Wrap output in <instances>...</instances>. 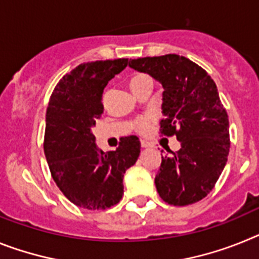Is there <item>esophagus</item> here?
<instances>
[{"instance_id": "obj_1", "label": "esophagus", "mask_w": 259, "mask_h": 259, "mask_svg": "<svg viewBox=\"0 0 259 259\" xmlns=\"http://www.w3.org/2000/svg\"><path fill=\"white\" fill-rule=\"evenodd\" d=\"M141 146H142V148L151 147V145H150V143H148V142H146V141H142V142H141Z\"/></svg>"}]
</instances>
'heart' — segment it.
<instances>
[{
	"label": "heart",
	"mask_w": 259,
	"mask_h": 259,
	"mask_svg": "<svg viewBox=\"0 0 259 259\" xmlns=\"http://www.w3.org/2000/svg\"><path fill=\"white\" fill-rule=\"evenodd\" d=\"M136 78H139V76H136ZM136 78H133V79H136ZM152 121H154L152 120V117H148V116H145V117H142V118H139V120L137 121V129H138L141 133H146L148 129H150V127H151Z\"/></svg>",
	"instance_id": "obj_1"
}]
</instances>
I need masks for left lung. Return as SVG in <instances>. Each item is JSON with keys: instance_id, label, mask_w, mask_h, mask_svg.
I'll return each mask as SVG.
<instances>
[{"instance_id": "1", "label": "left lung", "mask_w": 259, "mask_h": 259, "mask_svg": "<svg viewBox=\"0 0 259 259\" xmlns=\"http://www.w3.org/2000/svg\"><path fill=\"white\" fill-rule=\"evenodd\" d=\"M129 66L163 86L161 134L181 147L161 156L155 185L168 204L186 206L212 190L229 152V121L217 84L201 66L177 55L132 60Z\"/></svg>"}]
</instances>
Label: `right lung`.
<instances>
[{"label":"right lung","mask_w":259,"mask_h":259,"mask_svg":"<svg viewBox=\"0 0 259 259\" xmlns=\"http://www.w3.org/2000/svg\"><path fill=\"white\" fill-rule=\"evenodd\" d=\"M126 66L127 58L79 65L58 82L49 100L44 152L52 177L71 203L87 210L120 202L123 173L141 154L136 136L122 138L116 151L103 152L92 133L104 109V87Z\"/></svg>","instance_id":"add662e5"}]
</instances>
